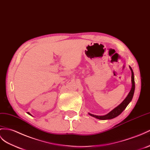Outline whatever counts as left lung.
I'll return each instance as SVG.
<instances>
[{"label": "left lung", "instance_id": "left-lung-1", "mask_svg": "<svg viewBox=\"0 0 150 150\" xmlns=\"http://www.w3.org/2000/svg\"><path fill=\"white\" fill-rule=\"evenodd\" d=\"M130 70H131L132 73V76H131V81H132V88L130 89L129 94L127 95V96L126 97V98L124 99L123 102L121 103L120 105H119L117 107L114 108L112 111H111L110 113L108 114H106L105 115H103V116H98V115H95L93 114H91L89 113V114L91 115V116L96 118L98 119H99V120H109V119H112L115 117H117L123 111H124L127 105L129 104V103L131 101L132 99L133 98L134 93V90H135V81H134V72L132 71V68L129 67Z\"/></svg>", "mask_w": 150, "mask_h": 150}]
</instances>
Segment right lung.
I'll list each match as a JSON object with an SVG mask.
<instances>
[{"instance_id": "obj_1", "label": "right lung", "mask_w": 150, "mask_h": 150, "mask_svg": "<svg viewBox=\"0 0 150 150\" xmlns=\"http://www.w3.org/2000/svg\"><path fill=\"white\" fill-rule=\"evenodd\" d=\"M27 113H28V115H31V114H30V113H29V112H27Z\"/></svg>"}]
</instances>
